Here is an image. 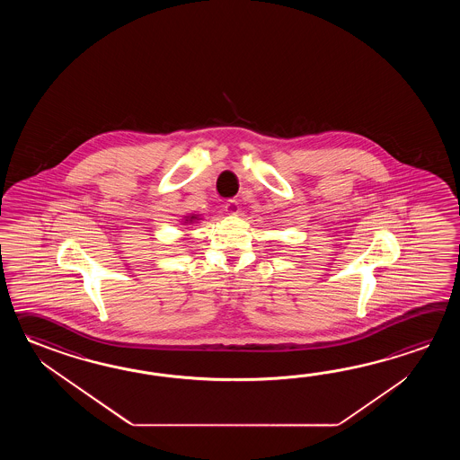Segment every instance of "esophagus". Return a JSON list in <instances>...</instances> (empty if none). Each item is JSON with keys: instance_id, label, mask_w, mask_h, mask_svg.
I'll return each instance as SVG.
<instances>
[{"instance_id": "1", "label": "esophagus", "mask_w": 460, "mask_h": 460, "mask_svg": "<svg viewBox=\"0 0 460 460\" xmlns=\"http://www.w3.org/2000/svg\"><path fill=\"white\" fill-rule=\"evenodd\" d=\"M224 210H226L228 216H236V214L240 212V206H238V200H234V199H230V200H226V204H224Z\"/></svg>"}]
</instances>
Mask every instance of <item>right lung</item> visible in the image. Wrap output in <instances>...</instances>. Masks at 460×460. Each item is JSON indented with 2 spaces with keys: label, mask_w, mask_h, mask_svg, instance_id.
I'll return each instance as SVG.
<instances>
[{
  "label": "right lung",
  "mask_w": 460,
  "mask_h": 460,
  "mask_svg": "<svg viewBox=\"0 0 460 460\" xmlns=\"http://www.w3.org/2000/svg\"><path fill=\"white\" fill-rule=\"evenodd\" d=\"M194 218H196V217H190V222H192V220H194Z\"/></svg>",
  "instance_id": "add662e5"
}]
</instances>
